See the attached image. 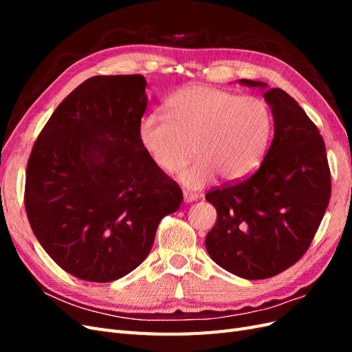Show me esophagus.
Listing matches in <instances>:
<instances>
[{
  "mask_svg": "<svg viewBox=\"0 0 352 352\" xmlns=\"http://www.w3.org/2000/svg\"><path fill=\"white\" fill-rule=\"evenodd\" d=\"M197 199H198L197 194H192V192H185L184 194V201L185 202H192V201H197Z\"/></svg>",
  "mask_w": 352,
  "mask_h": 352,
  "instance_id": "1",
  "label": "esophagus"
}]
</instances>
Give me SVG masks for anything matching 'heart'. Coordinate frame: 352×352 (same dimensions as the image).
<instances>
[{
	"label": "heart",
	"instance_id": "1",
	"mask_svg": "<svg viewBox=\"0 0 352 352\" xmlns=\"http://www.w3.org/2000/svg\"><path fill=\"white\" fill-rule=\"evenodd\" d=\"M166 117L144 116L138 140L153 163L166 173L180 175L189 189L211 184L216 176L235 184L250 176L267 148L273 119L267 102L239 97L208 85H189L175 92L164 105Z\"/></svg>",
	"mask_w": 352,
	"mask_h": 352
}]
</instances>
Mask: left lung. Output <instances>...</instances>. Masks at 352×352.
<instances>
[{"label":"left lung","instance_id":"obj_1","mask_svg":"<svg viewBox=\"0 0 352 352\" xmlns=\"http://www.w3.org/2000/svg\"><path fill=\"white\" fill-rule=\"evenodd\" d=\"M264 88V82L241 79ZM274 136L250 177L212 188L206 199L217 221L206 248L220 267L257 280L289 269L310 248L327 208L332 185L326 145L317 126L283 89L264 92Z\"/></svg>","mask_w":352,"mask_h":352}]
</instances>
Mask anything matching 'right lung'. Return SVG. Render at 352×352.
I'll list each match as a JSON object with an SVG mask.
<instances>
[{"label": "right lung", "mask_w": 352, "mask_h": 352, "mask_svg": "<svg viewBox=\"0 0 352 352\" xmlns=\"http://www.w3.org/2000/svg\"><path fill=\"white\" fill-rule=\"evenodd\" d=\"M142 74L94 76L50 117L26 167L25 208L50 257L74 278L105 283L135 270L182 189L138 140Z\"/></svg>", "instance_id": "obj_1"}]
</instances>
